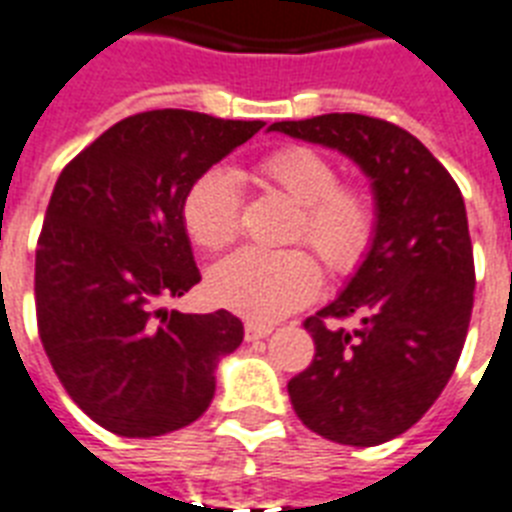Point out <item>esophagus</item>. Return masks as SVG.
Wrapping results in <instances>:
<instances>
[{
	"label": "esophagus",
	"instance_id": "esophagus-1",
	"mask_svg": "<svg viewBox=\"0 0 512 512\" xmlns=\"http://www.w3.org/2000/svg\"><path fill=\"white\" fill-rule=\"evenodd\" d=\"M269 335H272V327H269V324H256V322L246 324V340L248 342L264 340V337H269Z\"/></svg>",
	"mask_w": 512,
	"mask_h": 512
}]
</instances>
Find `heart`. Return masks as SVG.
<instances>
[{
  "label": "heart",
  "mask_w": 512,
  "mask_h": 512,
  "mask_svg": "<svg viewBox=\"0 0 512 512\" xmlns=\"http://www.w3.org/2000/svg\"><path fill=\"white\" fill-rule=\"evenodd\" d=\"M264 183L298 204L290 240L308 243L332 274H350L366 259L377 217L361 190L342 188L340 172L327 156L306 146L274 151L256 167ZM183 227L204 251L230 246L240 230V188L227 170H206L183 198ZM211 301L251 322H277L311 303L322 272L301 248H243L209 272Z\"/></svg>",
  "instance_id": "1"
}]
</instances>
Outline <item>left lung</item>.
Returning a JSON list of instances; mask_svg holds the SVG:
<instances>
[{
	"label": "left lung",
	"instance_id": "8db88e82",
	"mask_svg": "<svg viewBox=\"0 0 512 512\" xmlns=\"http://www.w3.org/2000/svg\"><path fill=\"white\" fill-rule=\"evenodd\" d=\"M269 130L337 149L371 180V248L335 301L303 322L316 353L287 392L311 432L382 445L432 408L466 342L476 285L466 204L432 151L387 120L335 112ZM350 315L356 330L331 324Z\"/></svg>",
	"mask_w": 512,
	"mask_h": 512
}]
</instances>
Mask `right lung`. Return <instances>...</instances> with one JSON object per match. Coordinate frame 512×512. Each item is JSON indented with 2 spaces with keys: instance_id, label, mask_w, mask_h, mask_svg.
Here are the masks:
<instances>
[{
  "instance_id": "add662e5",
  "label": "right lung",
  "mask_w": 512,
  "mask_h": 512,
  "mask_svg": "<svg viewBox=\"0 0 512 512\" xmlns=\"http://www.w3.org/2000/svg\"><path fill=\"white\" fill-rule=\"evenodd\" d=\"M264 128L188 109L125 117L67 164L36 248L38 335L67 395L120 437H162L214 398V371L243 342L230 311L167 303L201 282L183 198Z\"/></svg>"
}]
</instances>
